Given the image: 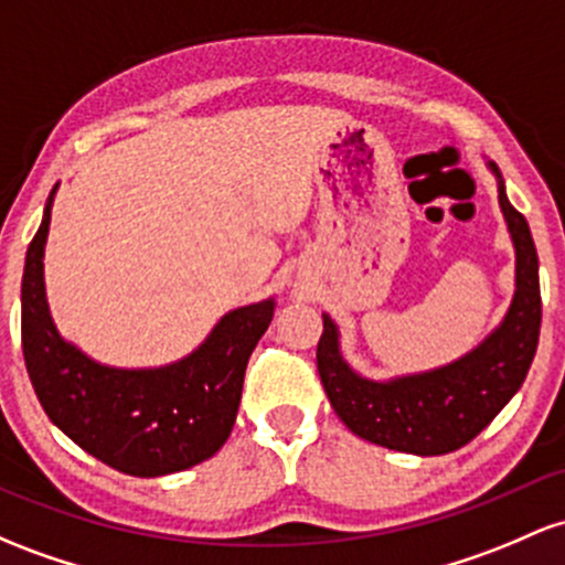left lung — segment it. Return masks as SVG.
Returning a JSON list of instances; mask_svg holds the SVG:
<instances>
[{
  "label": "left lung",
  "mask_w": 565,
  "mask_h": 565,
  "mask_svg": "<svg viewBox=\"0 0 565 565\" xmlns=\"http://www.w3.org/2000/svg\"><path fill=\"white\" fill-rule=\"evenodd\" d=\"M495 179L499 209L514 249V292L504 319L472 351L424 373L375 381L351 367L340 349V327L324 316L316 364L332 411L356 437L381 448L413 456L454 454L486 429L523 386L534 362L542 297L539 257L529 222L507 198L499 166L488 160Z\"/></svg>",
  "instance_id": "left-lung-1"
}]
</instances>
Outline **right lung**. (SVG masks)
<instances>
[{"instance_id":"right-lung-1","label":"right lung","mask_w":565,"mask_h":565,"mask_svg":"<svg viewBox=\"0 0 565 565\" xmlns=\"http://www.w3.org/2000/svg\"><path fill=\"white\" fill-rule=\"evenodd\" d=\"M51 190L21 284L23 359L36 399L72 443L134 477H163L212 458L231 437L246 362L268 330L276 297L233 308L198 349L160 367L96 362L55 327L45 292Z\"/></svg>"}]
</instances>
